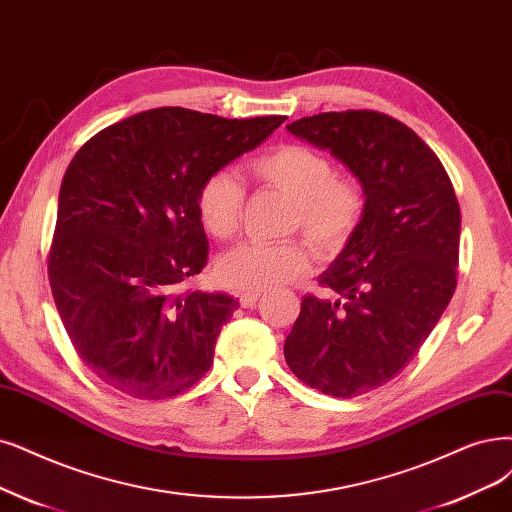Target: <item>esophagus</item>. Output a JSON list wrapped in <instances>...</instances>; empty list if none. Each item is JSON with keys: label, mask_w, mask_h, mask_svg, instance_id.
<instances>
[{"label": "esophagus", "mask_w": 512, "mask_h": 512, "mask_svg": "<svg viewBox=\"0 0 512 512\" xmlns=\"http://www.w3.org/2000/svg\"><path fill=\"white\" fill-rule=\"evenodd\" d=\"M259 297H261V293H242L240 295V306L242 308H253L259 301Z\"/></svg>", "instance_id": "1"}]
</instances>
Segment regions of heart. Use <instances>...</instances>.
<instances>
[{"mask_svg":"<svg viewBox=\"0 0 512 512\" xmlns=\"http://www.w3.org/2000/svg\"><path fill=\"white\" fill-rule=\"evenodd\" d=\"M251 173L295 202L291 230H301L320 253H335L350 240L365 215L361 185L335 175V164L308 145H278L251 162ZM244 183L221 168L208 175L196 196L204 230L217 240H230L242 217ZM310 272L304 242H242L221 255L215 276L223 287L242 293L268 291L297 282Z\"/></svg>","mask_w":512,"mask_h":512,"instance_id":"heart-1","label":"heart"}]
</instances>
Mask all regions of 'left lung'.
I'll list each match as a JSON object with an SVG mask.
<instances>
[{"instance_id": "obj_1", "label": "left lung", "mask_w": 512, "mask_h": 512, "mask_svg": "<svg viewBox=\"0 0 512 512\" xmlns=\"http://www.w3.org/2000/svg\"><path fill=\"white\" fill-rule=\"evenodd\" d=\"M287 128L363 185L361 225L318 276L339 299L306 295L285 342L301 382L352 399L390 382L437 327L458 285L460 204L437 154L386 113L329 111Z\"/></svg>"}]
</instances>
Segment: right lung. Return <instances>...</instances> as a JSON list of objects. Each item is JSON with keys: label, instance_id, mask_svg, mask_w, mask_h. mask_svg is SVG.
Wrapping results in <instances>:
<instances>
[{"label": "right lung", "instance_id": "1", "mask_svg": "<svg viewBox=\"0 0 512 512\" xmlns=\"http://www.w3.org/2000/svg\"><path fill=\"white\" fill-rule=\"evenodd\" d=\"M285 120L158 107L103 128L75 154L48 278L75 352L103 384L158 401L211 369L238 299L181 291L208 257L198 189Z\"/></svg>", "mask_w": 512, "mask_h": 512}]
</instances>
